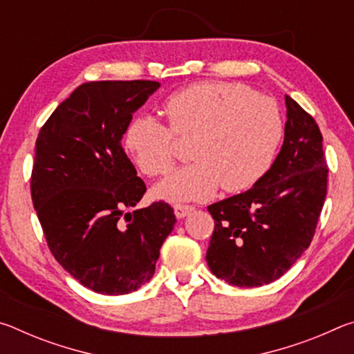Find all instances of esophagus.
<instances>
[{
    "instance_id": "34e87169",
    "label": "esophagus",
    "mask_w": 354,
    "mask_h": 354,
    "mask_svg": "<svg viewBox=\"0 0 354 354\" xmlns=\"http://www.w3.org/2000/svg\"><path fill=\"white\" fill-rule=\"evenodd\" d=\"M173 209H175V215L178 218H184L187 217V215L194 211V206H187V205H175L173 206Z\"/></svg>"
}]
</instances>
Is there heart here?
<instances>
[{
    "mask_svg": "<svg viewBox=\"0 0 354 354\" xmlns=\"http://www.w3.org/2000/svg\"><path fill=\"white\" fill-rule=\"evenodd\" d=\"M169 124L137 115L124 133V148L147 176L162 175L173 162L175 133L194 137L190 158L153 189L167 201L207 200L223 187L242 192L267 175L284 137V120L272 98L243 84L196 82L164 103Z\"/></svg>",
    "mask_w": 354,
    "mask_h": 354,
    "instance_id": "obj_1",
    "label": "heart"
}]
</instances>
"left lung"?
<instances>
[{
    "label": "left lung",
    "mask_w": 354,
    "mask_h": 354,
    "mask_svg": "<svg viewBox=\"0 0 354 354\" xmlns=\"http://www.w3.org/2000/svg\"><path fill=\"white\" fill-rule=\"evenodd\" d=\"M284 142L250 190L207 206L215 227L206 253L217 278L257 287L289 270L313 241L326 196L328 167L315 120L286 95Z\"/></svg>",
    "instance_id": "obj_1"
}]
</instances>
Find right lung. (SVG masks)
Wrapping results in <instances>:
<instances>
[{"label": "right lung", "instance_id": "1", "mask_svg": "<svg viewBox=\"0 0 354 354\" xmlns=\"http://www.w3.org/2000/svg\"><path fill=\"white\" fill-rule=\"evenodd\" d=\"M156 81L81 84L41 127L31 196L53 256L97 293L124 295L153 278L176 223L170 205L136 209L147 192L122 148Z\"/></svg>", "mask_w": 354, "mask_h": 354}]
</instances>
